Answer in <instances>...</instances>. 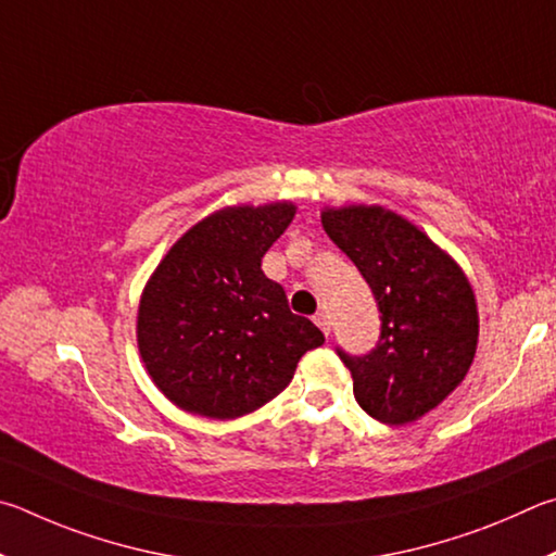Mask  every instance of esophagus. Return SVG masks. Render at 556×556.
I'll return each mask as SVG.
<instances>
[{"label": "esophagus", "mask_w": 556, "mask_h": 556, "mask_svg": "<svg viewBox=\"0 0 556 556\" xmlns=\"http://www.w3.org/2000/svg\"><path fill=\"white\" fill-rule=\"evenodd\" d=\"M313 319H315V325L323 329L325 337H329V332H332V323H329V315L327 313H317Z\"/></svg>", "instance_id": "1"}]
</instances>
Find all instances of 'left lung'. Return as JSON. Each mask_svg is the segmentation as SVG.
Instances as JSON below:
<instances>
[{"label": "left lung", "mask_w": 556, "mask_h": 556, "mask_svg": "<svg viewBox=\"0 0 556 556\" xmlns=\"http://www.w3.org/2000/svg\"><path fill=\"white\" fill-rule=\"evenodd\" d=\"M327 237L362 273L381 313L366 354H337L362 410L386 425L420 420L464 381L479 339V313L462 268L401 214L383 207L323 212Z\"/></svg>", "instance_id": "1"}]
</instances>
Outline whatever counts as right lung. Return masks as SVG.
Returning <instances> with one entry per match:
<instances>
[{
  "label": "right lung",
  "mask_w": 556,
  "mask_h": 556,
  "mask_svg": "<svg viewBox=\"0 0 556 556\" xmlns=\"http://www.w3.org/2000/svg\"><path fill=\"white\" fill-rule=\"evenodd\" d=\"M293 217L290 202L214 212L173 243L146 283L139 352L182 410L214 420L258 410L293 381L303 354L325 344L261 270Z\"/></svg>",
  "instance_id": "1"
}]
</instances>
